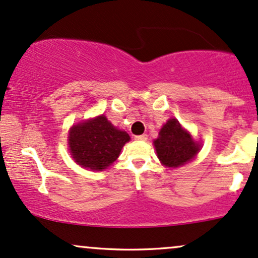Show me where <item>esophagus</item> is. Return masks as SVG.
I'll list each match as a JSON object with an SVG mask.
<instances>
[{
	"label": "esophagus",
	"mask_w": 258,
	"mask_h": 258,
	"mask_svg": "<svg viewBox=\"0 0 258 258\" xmlns=\"http://www.w3.org/2000/svg\"><path fill=\"white\" fill-rule=\"evenodd\" d=\"M135 138L137 140H143V142H145L146 139H148V135H140V136H136Z\"/></svg>",
	"instance_id": "obj_1"
}]
</instances>
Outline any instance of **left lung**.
Here are the masks:
<instances>
[{
  "label": "left lung",
  "instance_id": "1",
  "mask_svg": "<svg viewBox=\"0 0 258 258\" xmlns=\"http://www.w3.org/2000/svg\"><path fill=\"white\" fill-rule=\"evenodd\" d=\"M153 144L159 161L168 168H177L185 164L200 150V145L191 139L190 135L182 128L176 119L168 120Z\"/></svg>",
  "mask_w": 258,
  "mask_h": 258
}]
</instances>
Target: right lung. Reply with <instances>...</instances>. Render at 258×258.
I'll return each mask as SVG.
<instances>
[{"mask_svg": "<svg viewBox=\"0 0 258 258\" xmlns=\"http://www.w3.org/2000/svg\"><path fill=\"white\" fill-rule=\"evenodd\" d=\"M130 140L105 115L75 125L69 133L71 155L81 167L102 170L119 157L122 146Z\"/></svg>", "mask_w": 258, "mask_h": 258, "instance_id": "obj_1", "label": "right lung"}]
</instances>
